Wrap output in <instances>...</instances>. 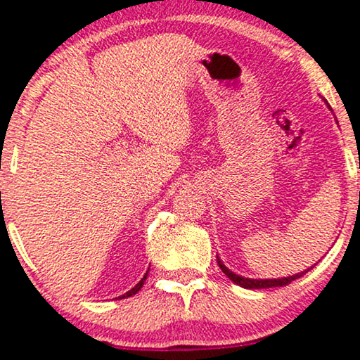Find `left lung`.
Masks as SVG:
<instances>
[{
	"instance_id": "8db88e82",
	"label": "left lung",
	"mask_w": 360,
	"mask_h": 360,
	"mask_svg": "<svg viewBox=\"0 0 360 360\" xmlns=\"http://www.w3.org/2000/svg\"><path fill=\"white\" fill-rule=\"evenodd\" d=\"M216 259H218V265H219V269L223 270V272H224L226 275H228V278H229V280H233V282H234L236 285H239V287L250 288V290H254V288L285 287V285L292 283L293 280H297V278H300V277H303L304 274L309 272V270L313 269V267H309V269L303 270V272H300V274H297V275H292V277H283V278H267V280H254V278H244V277H239V275H236V274L231 272V270H229L228 267H224V264L221 262L219 257H216Z\"/></svg>"
}]
</instances>
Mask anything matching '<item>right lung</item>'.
I'll return each mask as SVG.
<instances>
[{
  "label": "right lung",
  "mask_w": 360,
  "mask_h": 360,
  "mask_svg": "<svg viewBox=\"0 0 360 360\" xmlns=\"http://www.w3.org/2000/svg\"><path fill=\"white\" fill-rule=\"evenodd\" d=\"M147 274H149V270H147ZM147 274L144 275V277H142V278H141V282H139V283H137L134 288H131V290H129V292H127V293H124V295H121V297H120V300H122V298H127V297H132V295H136L137 292H139V290L142 288V285H144V282H146V278H147Z\"/></svg>",
  "instance_id": "obj_1"
}]
</instances>
